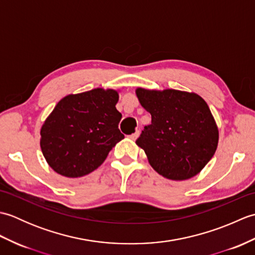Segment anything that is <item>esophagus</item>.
Segmentation results:
<instances>
[{"label": "esophagus", "mask_w": 255, "mask_h": 255, "mask_svg": "<svg viewBox=\"0 0 255 255\" xmlns=\"http://www.w3.org/2000/svg\"><path fill=\"white\" fill-rule=\"evenodd\" d=\"M139 137V131H136L134 133H132V134H130V136H129V139H131V140H136L137 138Z\"/></svg>", "instance_id": "1"}]
</instances>
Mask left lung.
<instances>
[{"label": "left lung", "instance_id": "left-lung-1", "mask_svg": "<svg viewBox=\"0 0 255 255\" xmlns=\"http://www.w3.org/2000/svg\"><path fill=\"white\" fill-rule=\"evenodd\" d=\"M151 124L137 139L154 171L172 181L197 175L218 145L217 124L207 103L196 93L166 89H136Z\"/></svg>", "mask_w": 255, "mask_h": 255}]
</instances>
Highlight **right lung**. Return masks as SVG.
Here are the masks:
<instances>
[{
    "mask_svg": "<svg viewBox=\"0 0 255 255\" xmlns=\"http://www.w3.org/2000/svg\"><path fill=\"white\" fill-rule=\"evenodd\" d=\"M118 100V91L97 88L58 102L40 129L42 154L53 171L81 177L105 161L124 139L118 129L122 119L116 110Z\"/></svg>",
    "mask_w": 255,
    "mask_h": 255,
    "instance_id": "add662e5",
    "label": "right lung"
}]
</instances>
